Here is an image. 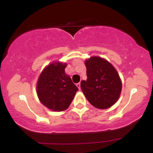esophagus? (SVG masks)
<instances>
[{
	"label": "esophagus",
	"mask_w": 153,
	"mask_h": 153,
	"mask_svg": "<svg viewBox=\"0 0 153 153\" xmlns=\"http://www.w3.org/2000/svg\"><path fill=\"white\" fill-rule=\"evenodd\" d=\"M76 85H77V87L78 88L79 90H80V82H78V83H77Z\"/></svg>",
	"instance_id": "1"
}]
</instances>
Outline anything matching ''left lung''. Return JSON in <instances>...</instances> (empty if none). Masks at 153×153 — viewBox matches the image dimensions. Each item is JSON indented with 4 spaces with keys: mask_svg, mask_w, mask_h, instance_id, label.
Wrapping results in <instances>:
<instances>
[{
    "mask_svg": "<svg viewBox=\"0 0 153 153\" xmlns=\"http://www.w3.org/2000/svg\"><path fill=\"white\" fill-rule=\"evenodd\" d=\"M87 80L80 88L88 101L94 107L106 109L113 106L122 91V82L114 66L100 57H92L85 62Z\"/></svg>",
    "mask_w": 153,
    "mask_h": 153,
    "instance_id": "obj_1",
    "label": "left lung"
}]
</instances>
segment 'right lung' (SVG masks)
I'll return each instance as SVG.
<instances>
[{"instance_id": "obj_1", "label": "right lung", "mask_w": 153, "mask_h": 153, "mask_svg": "<svg viewBox=\"0 0 153 153\" xmlns=\"http://www.w3.org/2000/svg\"><path fill=\"white\" fill-rule=\"evenodd\" d=\"M66 63H51L39 75L36 93L43 105L54 111H62L69 107L78 91L70 76L65 73Z\"/></svg>"}]
</instances>
